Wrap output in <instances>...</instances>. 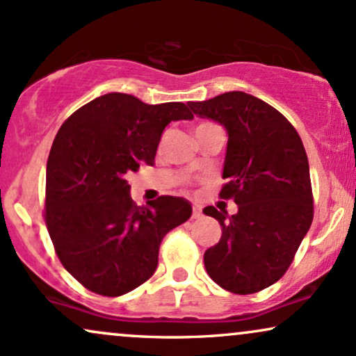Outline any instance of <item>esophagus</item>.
<instances>
[{
    "label": "esophagus",
    "instance_id": "1",
    "mask_svg": "<svg viewBox=\"0 0 356 356\" xmlns=\"http://www.w3.org/2000/svg\"><path fill=\"white\" fill-rule=\"evenodd\" d=\"M200 216H202V212H200V209L195 205V207L192 209V219H199Z\"/></svg>",
    "mask_w": 356,
    "mask_h": 356
}]
</instances>
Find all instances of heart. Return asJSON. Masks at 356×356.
<instances>
[{
  "label": "heart",
  "instance_id": "b5f03b06",
  "mask_svg": "<svg viewBox=\"0 0 356 356\" xmlns=\"http://www.w3.org/2000/svg\"><path fill=\"white\" fill-rule=\"evenodd\" d=\"M202 126H205V124H202ZM199 127H200V126H199Z\"/></svg>",
  "mask_w": 356,
  "mask_h": 356
}]
</instances>
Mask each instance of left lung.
Wrapping results in <instances>:
<instances>
[{"instance_id":"8db88e82","label":"left lung","mask_w":356,"mask_h":356,"mask_svg":"<svg viewBox=\"0 0 356 356\" xmlns=\"http://www.w3.org/2000/svg\"><path fill=\"white\" fill-rule=\"evenodd\" d=\"M189 106L227 131L220 197L238 207L234 216L204 209L222 227L204 254L205 270L232 293L260 292L286 272L314 220L305 147L292 124L252 94L230 91Z\"/></svg>"}]
</instances>
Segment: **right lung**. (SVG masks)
<instances>
[{
  "instance_id": "add662e5",
  "label": "right lung",
  "mask_w": 356,
  "mask_h": 356,
  "mask_svg": "<svg viewBox=\"0 0 356 356\" xmlns=\"http://www.w3.org/2000/svg\"><path fill=\"white\" fill-rule=\"evenodd\" d=\"M191 121L184 102L145 104L109 92L76 113L54 137L46 165V225L67 272L94 293L119 297L152 277L162 238L192 216L182 197L132 202L127 175L154 165L165 126Z\"/></svg>"
}]
</instances>
